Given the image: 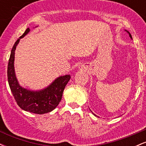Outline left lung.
Returning a JSON list of instances; mask_svg holds the SVG:
<instances>
[{"instance_id": "obj_1", "label": "left lung", "mask_w": 146, "mask_h": 146, "mask_svg": "<svg viewBox=\"0 0 146 146\" xmlns=\"http://www.w3.org/2000/svg\"><path fill=\"white\" fill-rule=\"evenodd\" d=\"M125 31H127V32H128V34H129V36H130V38H131V39H132V36H131V34H130V33H129V31H126V30H125ZM93 115H95L94 113H93Z\"/></svg>"}]
</instances>
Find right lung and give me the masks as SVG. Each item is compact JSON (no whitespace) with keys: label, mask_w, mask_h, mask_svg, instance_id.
<instances>
[{"label":"right lung","mask_w":146,"mask_h":146,"mask_svg":"<svg viewBox=\"0 0 146 146\" xmlns=\"http://www.w3.org/2000/svg\"><path fill=\"white\" fill-rule=\"evenodd\" d=\"M27 28L16 40L11 51L7 67L8 82L17 104L25 111L35 114L47 113L54 110L61 101L65 86L70 80L69 75L58 78L49 86L41 90H30L20 86L14 71V55L20 40L29 32Z\"/></svg>","instance_id":"1"}]
</instances>
